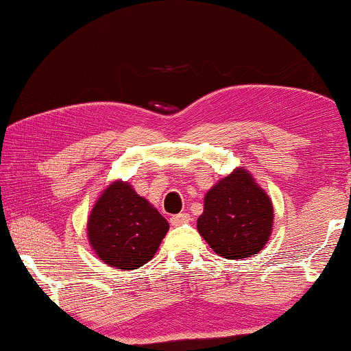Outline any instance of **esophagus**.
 Returning <instances> with one entry per match:
<instances>
[{
    "mask_svg": "<svg viewBox=\"0 0 351 351\" xmlns=\"http://www.w3.org/2000/svg\"><path fill=\"white\" fill-rule=\"evenodd\" d=\"M190 221V216L187 213H179V215H174L171 218V224L172 226H180V224L184 223H189Z\"/></svg>",
    "mask_w": 351,
    "mask_h": 351,
    "instance_id": "34e87169",
    "label": "esophagus"
}]
</instances>
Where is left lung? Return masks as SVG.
Masks as SVG:
<instances>
[{
	"label": "left lung",
	"mask_w": 351,
	"mask_h": 351,
	"mask_svg": "<svg viewBox=\"0 0 351 351\" xmlns=\"http://www.w3.org/2000/svg\"><path fill=\"white\" fill-rule=\"evenodd\" d=\"M274 219L270 197L247 169L237 167L205 193L197 229L216 254L237 261L265 247Z\"/></svg>",
	"instance_id": "1"
}]
</instances>
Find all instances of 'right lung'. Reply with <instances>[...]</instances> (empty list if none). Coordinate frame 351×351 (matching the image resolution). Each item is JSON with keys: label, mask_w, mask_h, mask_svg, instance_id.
Wrapping results in <instances>:
<instances>
[{"label": "right lung", "mask_w": 351, "mask_h": 351, "mask_svg": "<svg viewBox=\"0 0 351 351\" xmlns=\"http://www.w3.org/2000/svg\"><path fill=\"white\" fill-rule=\"evenodd\" d=\"M167 231L166 218L123 180L107 185L88 216L90 249L106 265L122 271L148 263Z\"/></svg>", "instance_id": "1"}]
</instances>
